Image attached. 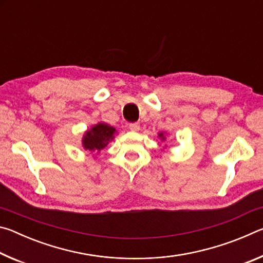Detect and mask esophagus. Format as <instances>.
<instances>
[{
    "mask_svg": "<svg viewBox=\"0 0 263 263\" xmlns=\"http://www.w3.org/2000/svg\"><path fill=\"white\" fill-rule=\"evenodd\" d=\"M128 128H130L131 131H139L140 126H139V124H137V123H131L130 125H128Z\"/></svg>",
    "mask_w": 263,
    "mask_h": 263,
    "instance_id": "1",
    "label": "esophagus"
}]
</instances>
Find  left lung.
I'll use <instances>...</instances> for the list:
<instances>
[{"instance_id":"obj_1","label":"left lung","mask_w":263,"mask_h":263,"mask_svg":"<svg viewBox=\"0 0 263 263\" xmlns=\"http://www.w3.org/2000/svg\"><path fill=\"white\" fill-rule=\"evenodd\" d=\"M159 138H160V139H161L162 141L166 140V137H164V135H163L162 132H161V133H159Z\"/></svg>"}]
</instances>
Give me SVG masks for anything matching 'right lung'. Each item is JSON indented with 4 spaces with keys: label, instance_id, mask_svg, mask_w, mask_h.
Masks as SVG:
<instances>
[{
    "label": "right lung",
    "instance_id": "add662e5",
    "mask_svg": "<svg viewBox=\"0 0 263 263\" xmlns=\"http://www.w3.org/2000/svg\"><path fill=\"white\" fill-rule=\"evenodd\" d=\"M116 128L105 123H99L88 130L82 138V146L86 151L100 153L115 138Z\"/></svg>",
    "mask_w": 263,
    "mask_h": 263
}]
</instances>
